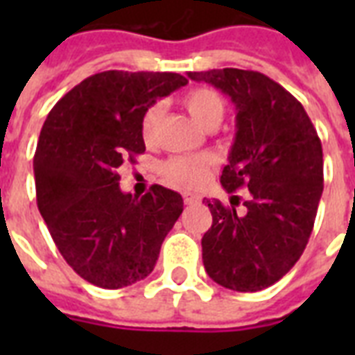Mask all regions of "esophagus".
Segmentation results:
<instances>
[{
  "mask_svg": "<svg viewBox=\"0 0 355 355\" xmlns=\"http://www.w3.org/2000/svg\"><path fill=\"white\" fill-rule=\"evenodd\" d=\"M182 197H184V202H186V205H197V202H200L199 195L191 193V191H184Z\"/></svg>",
  "mask_w": 355,
  "mask_h": 355,
  "instance_id": "obj_1",
  "label": "esophagus"
}]
</instances>
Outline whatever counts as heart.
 <instances>
[{
	"mask_svg": "<svg viewBox=\"0 0 355 355\" xmlns=\"http://www.w3.org/2000/svg\"><path fill=\"white\" fill-rule=\"evenodd\" d=\"M182 103L193 121L205 130L217 128L225 118V101L216 90H210V88L191 90L184 96ZM160 116V105H153L145 110L141 123H139V132H141V139L145 141V145H153L156 141V125H158ZM211 164L214 160L206 155L173 156L164 164L162 171H164V177L175 186L191 188V186H199L205 180Z\"/></svg>",
	"mask_w": 355,
	"mask_h": 355,
	"instance_id": "heart-1",
	"label": "heart"
}]
</instances>
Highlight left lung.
Instances as JSON below:
<instances>
[{
	"mask_svg": "<svg viewBox=\"0 0 355 355\" xmlns=\"http://www.w3.org/2000/svg\"><path fill=\"white\" fill-rule=\"evenodd\" d=\"M221 90L236 107V138L223 169L227 193L247 188L245 211L208 200L211 228L202 263L211 280L232 291L272 286L302 256L322 195V145L295 97L267 75L225 68L189 71Z\"/></svg>",
	"mask_w": 355,
	"mask_h": 355,
	"instance_id": "8db88e82",
	"label": "left lung"
}]
</instances>
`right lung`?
I'll use <instances>...</instances> for the list:
<instances>
[{"label":"right lung","instance_id":"obj_1","mask_svg":"<svg viewBox=\"0 0 355 355\" xmlns=\"http://www.w3.org/2000/svg\"><path fill=\"white\" fill-rule=\"evenodd\" d=\"M186 85L169 71H103L69 90L42 127L38 210L69 267L94 286L119 289L149 276L182 214L180 193L158 184L141 199L123 193L118 169L145 150V110Z\"/></svg>","mask_w":355,"mask_h":355}]
</instances>
